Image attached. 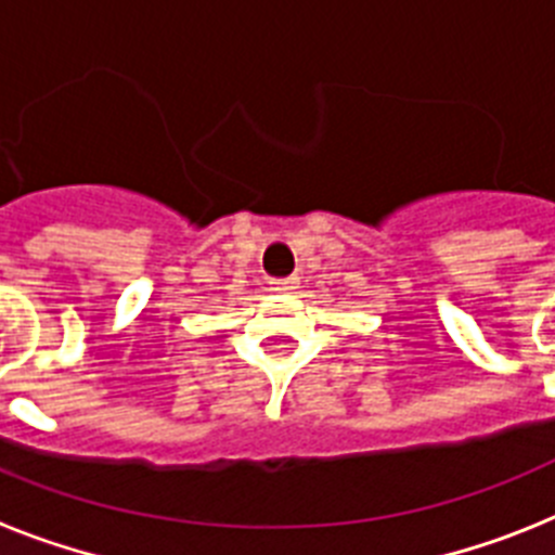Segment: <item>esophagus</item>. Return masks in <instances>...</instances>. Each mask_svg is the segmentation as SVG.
Listing matches in <instances>:
<instances>
[{
	"mask_svg": "<svg viewBox=\"0 0 555 555\" xmlns=\"http://www.w3.org/2000/svg\"><path fill=\"white\" fill-rule=\"evenodd\" d=\"M273 287L271 291H276V293H291V291H296L298 287V276H284V279H273Z\"/></svg>",
	"mask_w": 555,
	"mask_h": 555,
	"instance_id": "esophagus-1",
	"label": "esophagus"
}]
</instances>
